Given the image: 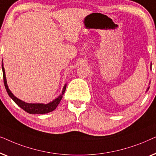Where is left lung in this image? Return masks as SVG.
<instances>
[{
	"label": "left lung",
	"mask_w": 156,
	"mask_h": 156,
	"mask_svg": "<svg viewBox=\"0 0 156 156\" xmlns=\"http://www.w3.org/2000/svg\"><path fill=\"white\" fill-rule=\"evenodd\" d=\"M148 89H149V87H148V89H147V91H148Z\"/></svg>",
	"instance_id": "obj_1"
}]
</instances>
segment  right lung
Masks as SVG:
<instances>
[{
	"instance_id": "obj_1",
	"label": "right lung",
	"mask_w": 156,
	"mask_h": 156,
	"mask_svg": "<svg viewBox=\"0 0 156 156\" xmlns=\"http://www.w3.org/2000/svg\"><path fill=\"white\" fill-rule=\"evenodd\" d=\"M2 69H3V82L4 85H5V89L7 91L8 94L9 95V97L11 98V99L13 100L17 105L20 106L21 108H23V110L25 111V112L29 113V114H48L49 112H52L54 111L55 108H57V106H58V104L60 102L62 98V96L64 94H65V91L66 90V84L63 87L62 92L61 95L59 96L57 99L53 100L52 101L50 102L48 104H32V103H26V102L22 101V100L18 99V98L15 97V96L12 94V93L10 91L9 88H8V84H7V81H6V77H5V69H4L3 67V64L2 63Z\"/></svg>"
}]
</instances>
